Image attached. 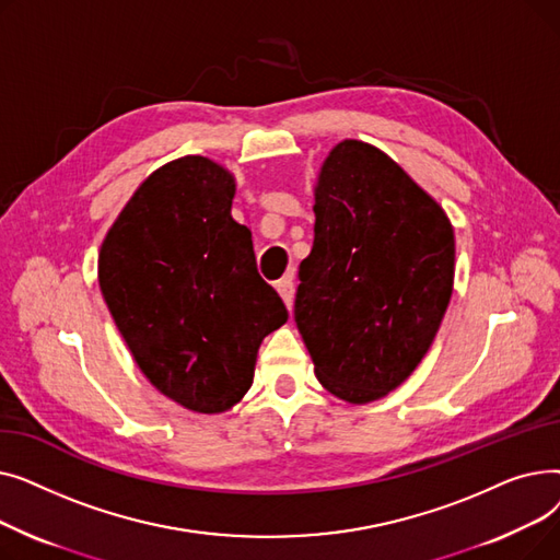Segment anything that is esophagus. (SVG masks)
Returning <instances> with one entry per match:
<instances>
[{"label":"esophagus","mask_w":560,"mask_h":560,"mask_svg":"<svg viewBox=\"0 0 560 560\" xmlns=\"http://www.w3.org/2000/svg\"><path fill=\"white\" fill-rule=\"evenodd\" d=\"M277 290L283 300V304L288 306V311L292 308V300H295V270L288 272L281 281H277Z\"/></svg>","instance_id":"1"}]
</instances>
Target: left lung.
I'll use <instances>...</instances> for the list:
<instances>
[{"label": "left lung", "mask_w": 560, "mask_h": 560, "mask_svg": "<svg viewBox=\"0 0 560 560\" xmlns=\"http://www.w3.org/2000/svg\"><path fill=\"white\" fill-rule=\"evenodd\" d=\"M315 241L295 322L331 395L368 404L429 351L454 290V229L440 203L376 147L342 140L315 186Z\"/></svg>", "instance_id": "8db88e82"}]
</instances>
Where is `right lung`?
Segmentation results:
<instances>
[{"mask_svg":"<svg viewBox=\"0 0 560 560\" xmlns=\"http://www.w3.org/2000/svg\"><path fill=\"white\" fill-rule=\"evenodd\" d=\"M233 174L203 156L147 176L108 229L100 288L150 384L195 413H222L254 381L262 338L288 311L231 218Z\"/></svg>","mask_w":560,"mask_h":560,"instance_id":"right-lung-1","label":"right lung"}]
</instances>
